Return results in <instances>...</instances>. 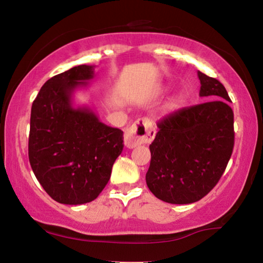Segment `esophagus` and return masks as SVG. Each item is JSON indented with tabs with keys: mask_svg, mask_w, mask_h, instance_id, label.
<instances>
[{
	"mask_svg": "<svg viewBox=\"0 0 263 263\" xmlns=\"http://www.w3.org/2000/svg\"><path fill=\"white\" fill-rule=\"evenodd\" d=\"M155 137V129L146 119H138L126 129L124 143L128 149H134L143 143H150Z\"/></svg>",
	"mask_w": 263,
	"mask_h": 263,
	"instance_id": "obj_1",
	"label": "esophagus"
}]
</instances>
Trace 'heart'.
Masks as SVG:
<instances>
[{
  "label": "heart",
  "instance_id": "1",
  "mask_svg": "<svg viewBox=\"0 0 263 263\" xmlns=\"http://www.w3.org/2000/svg\"><path fill=\"white\" fill-rule=\"evenodd\" d=\"M183 103H184L183 97H177V99H174L172 101V103H171V108L177 109V108H180L181 106H183Z\"/></svg>",
  "mask_w": 263,
  "mask_h": 263
}]
</instances>
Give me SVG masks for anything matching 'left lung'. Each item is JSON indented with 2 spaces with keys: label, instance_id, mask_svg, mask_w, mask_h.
Instances as JSON below:
<instances>
[{
  "label": "left lung",
  "instance_id": "left-lung-1",
  "mask_svg": "<svg viewBox=\"0 0 263 263\" xmlns=\"http://www.w3.org/2000/svg\"><path fill=\"white\" fill-rule=\"evenodd\" d=\"M199 96L214 99L167 115L150 144L145 180L161 201L189 204L218 184L232 155L233 111L229 93L218 79L197 72Z\"/></svg>",
  "mask_w": 263,
  "mask_h": 263
}]
</instances>
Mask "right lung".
Here are the masks:
<instances>
[{
	"label": "right lung",
	"instance_id": "add662e5",
	"mask_svg": "<svg viewBox=\"0 0 263 263\" xmlns=\"http://www.w3.org/2000/svg\"><path fill=\"white\" fill-rule=\"evenodd\" d=\"M95 66L80 65L45 82L31 108L29 160L45 192L62 204L97 198L124 148V132L100 121L90 107L73 106Z\"/></svg>",
	"mask_w": 263,
	"mask_h": 263
}]
</instances>
